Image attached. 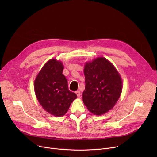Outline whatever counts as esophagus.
<instances>
[{"label": "esophagus", "mask_w": 157, "mask_h": 157, "mask_svg": "<svg viewBox=\"0 0 157 157\" xmlns=\"http://www.w3.org/2000/svg\"><path fill=\"white\" fill-rule=\"evenodd\" d=\"M76 95H77V96H78V97H80V95H81V93L80 92V91H79V90H78V91L76 92Z\"/></svg>", "instance_id": "34e87169"}]
</instances>
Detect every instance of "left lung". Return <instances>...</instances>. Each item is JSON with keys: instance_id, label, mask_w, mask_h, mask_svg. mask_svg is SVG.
Returning <instances> with one entry per match:
<instances>
[{"instance_id": "left-lung-1", "label": "left lung", "mask_w": 157, "mask_h": 157, "mask_svg": "<svg viewBox=\"0 0 157 157\" xmlns=\"http://www.w3.org/2000/svg\"><path fill=\"white\" fill-rule=\"evenodd\" d=\"M85 89L83 101L88 109L96 115L111 110L122 91V80L114 65L104 57L85 63Z\"/></svg>"}]
</instances>
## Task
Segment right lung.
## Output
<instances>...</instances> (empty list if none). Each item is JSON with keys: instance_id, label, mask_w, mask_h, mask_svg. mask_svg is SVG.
<instances>
[{"instance_id": "obj_1", "label": "right lung", "mask_w": 157, "mask_h": 157, "mask_svg": "<svg viewBox=\"0 0 157 157\" xmlns=\"http://www.w3.org/2000/svg\"><path fill=\"white\" fill-rule=\"evenodd\" d=\"M63 65L56 59L48 61L34 81L36 97L43 108L60 117L67 112L77 95L68 88L67 80L62 74Z\"/></svg>"}]
</instances>
